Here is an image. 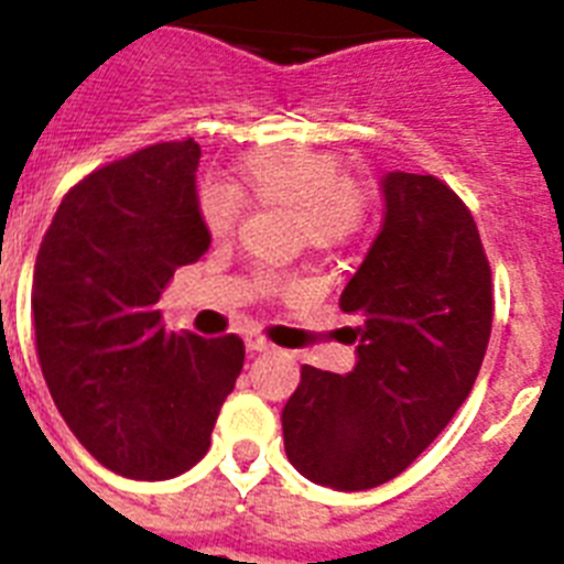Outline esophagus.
<instances>
[{"label": "esophagus", "mask_w": 564, "mask_h": 564, "mask_svg": "<svg viewBox=\"0 0 564 564\" xmlns=\"http://www.w3.org/2000/svg\"><path fill=\"white\" fill-rule=\"evenodd\" d=\"M246 350L251 352V356H257V352H271L273 347H271V344L265 341V338H259V336H248V338H246Z\"/></svg>", "instance_id": "obj_1"}]
</instances>
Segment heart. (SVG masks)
Returning <instances> with one entry per match:
<instances>
[{
  "label": "heart",
  "instance_id": "heart-1",
  "mask_svg": "<svg viewBox=\"0 0 564 564\" xmlns=\"http://www.w3.org/2000/svg\"><path fill=\"white\" fill-rule=\"evenodd\" d=\"M239 192L259 206L288 208L293 239L307 248H336L361 226V192L344 177L338 158L318 149L259 152L239 163ZM239 214L237 194L226 186L200 192V217L217 237L231 231Z\"/></svg>",
  "mask_w": 564,
  "mask_h": 564
}]
</instances>
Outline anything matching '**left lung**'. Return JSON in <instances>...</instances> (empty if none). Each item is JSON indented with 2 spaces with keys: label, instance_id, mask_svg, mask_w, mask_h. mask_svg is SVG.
Returning <instances> with one entry per match:
<instances>
[{
  "label": "left lung",
  "instance_id": "8db88e82",
  "mask_svg": "<svg viewBox=\"0 0 564 564\" xmlns=\"http://www.w3.org/2000/svg\"><path fill=\"white\" fill-rule=\"evenodd\" d=\"M383 223L338 305L356 367H302L282 410L288 460L336 491L392 480L466 401L491 336V268L475 217L432 174L387 172Z\"/></svg>",
  "mask_w": 564,
  "mask_h": 564
}]
</instances>
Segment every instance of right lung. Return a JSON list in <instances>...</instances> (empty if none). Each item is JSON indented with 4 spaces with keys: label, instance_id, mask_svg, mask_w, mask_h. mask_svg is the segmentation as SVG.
<instances>
[{
    "label": "right lung",
    "instance_id": "right-lung-1",
    "mask_svg": "<svg viewBox=\"0 0 564 564\" xmlns=\"http://www.w3.org/2000/svg\"><path fill=\"white\" fill-rule=\"evenodd\" d=\"M200 147L158 143L87 174L36 257L33 322L47 390L84 449L115 475L169 480L200 460L246 347L166 333L158 299L212 246Z\"/></svg>",
    "mask_w": 564,
    "mask_h": 564
}]
</instances>
